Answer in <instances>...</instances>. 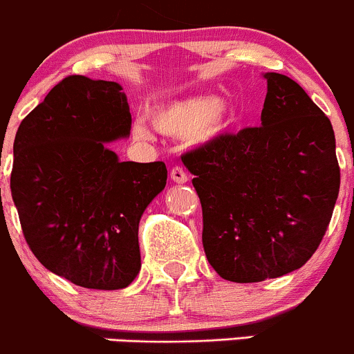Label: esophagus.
Wrapping results in <instances>:
<instances>
[{
  "label": "esophagus",
  "instance_id": "1",
  "mask_svg": "<svg viewBox=\"0 0 354 354\" xmlns=\"http://www.w3.org/2000/svg\"><path fill=\"white\" fill-rule=\"evenodd\" d=\"M170 178H172L174 182H177V184H185V182H187V174H185V170L182 169V167H174V169L170 170Z\"/></svg>",
  "mask_w": 354,
  "mask_h": 354
}]
</instances>
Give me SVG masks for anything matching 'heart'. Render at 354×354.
<instances>
[{
    "mask_svg": "<svg viewBox=\"0 0 354 354\" xmlns=\"http://www.w3.org/2000/svg\"><path fill=\"white\" fill-rule=\"evenodd\" d=\"M231 109L226 102L214 96H194L185 100L170 101L151 111L150 120L158 131L165 135H191L196 142H211L226 130L230 123ZM136 138L150 136L143 121L133 123Z\"/></svg>",
    "mask_w": 354,
    "mask_h": 354,
    "instance_id": "heart-1",
    "label": "heart"
}]
</instances>
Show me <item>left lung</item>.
Here are the masks:
<instances>
[{
	"label": "left lung",
	"mask_w": 354,
	"mask_h": 354,
	"mask_svg": "<svg viewBox=\"0 0 354 354\" xmlns=\"http://www.w3.org/2000/svg\"><path fill=\"white\" fill-rule=\"evenodd\" d=\"M260 127L182 155L203 206L211 267L236 283L277 279L313 257L339 194L329 118L290 77L265 74Z\"/></svg>",
	"instance_id": "left-lung-1"
}]
</instances>
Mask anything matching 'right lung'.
<instances>
[{
	"instance_id": "add662e5",
	"label": "right lung",
	"mask_w": 354,
	"mask_h": 354,
	"mask_svg": "<svg viewBox=\"0 0 354 354\" xmlns=\"http://www.w3.org/2000/svg\"><path fill=\"white\" fill-rule=\"evenodd\" d=\"M127 94L111 81L62 79L20 123L11 196L45 268L96 290L138 275V224L167 184L163 162H120L108 142L130 135Z\"/></svg>"
}]
</instances>
